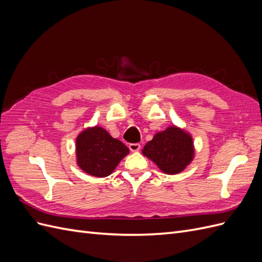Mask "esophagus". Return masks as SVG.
I'll return each mask as SVG.
<instances>
[{"instance_id": "1", "label": "esophagus", "mask_w": 262, "mask_h": 262, "mask_svg": "<svg viewBox=\"0 0 262 262\" xmlns=\"http://www.w3.org/2000/svg\"><path fill=\"white\" fill-rule=\"evenodd\" d=\"M129 148L131 152H138V150L141 148V145L139 143H131L129 144Z\"/></svg>"}]
</instances>
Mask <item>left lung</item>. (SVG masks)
<instances>
[{
    "instance_id": "1",
    "label": "left lung",
    "mask_w": 262,
    "mask_h": 262,
    "mask_svg": "<svg viewBox=\"0 0 262 262\" xmlns=\"http://www.w3.org/2000/svg\"><path fill=\"white\" fill-rule=\"evenodd\" d=\"M158 168L167 175L181 172L192 162L194 145L191 134L176 125L157 132L142 149Z\"/></svg>"
}]
</instances>
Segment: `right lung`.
Masks as SVG:
<instances>
[{
  "mask_svg": "<svg viewBox=\"0 0 262 262\" xmlns=\"http://www.w3.org/2000/svg\"><path fill=\"white\" fill-rule=\"evenodd\" d=\"M75 142L77 166L94 177L109 176L130 152L121 141L98 125L83 130Z\"/></svg>",
  "mask_w": 262,
  "mask_h": 262,
  "instance_id": "add662e5",
  "label": "right lung"
}]
</instances>
